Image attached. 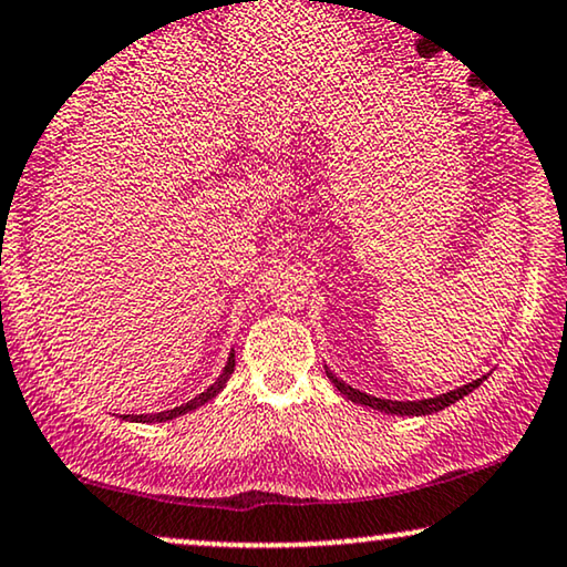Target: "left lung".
Returning a JSON list of instances; mask_svg holds the SVG:
<instances>
[{
	"label": "left lung",
	"mask_w": 567,
	"mask_h": 567,
	"mask_svg": "<svg viewBox=\"0 0 567 567\" xmlns=\"http://www.w3.org/2000/svg\"><path fill=\"white\" fill-rule=\"evenodd\" d=\"M326 374L330 378V382L347 395L349 401L354 403H362V406H370L374 411H382V414H395V416H427V414H435V411H443L451 406V403L461 401L463 395H468L476 388L482 385L484 380H487V374H482V378H476L472 382H466V385L455 388V391H447V393H440L435 399H422V401H391V399H378V395H370V393H362L357 391V388H351L349 382H343L341 378H336L333 372L326 367Z\"/></svg>",
	"instance_id": "8db88e82"
}]
</instances>
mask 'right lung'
I'll return each instance as SVG.
<instances>
[{
    "label": "right lung",
    "mask_w": 567,
    "mask_h": 567,
    "mask_svg": "<svg viewBox=\"0 0 567 567\" xmlns=\"http://www.w3.org/2000/svg\"><path fill=\"white\" fill-rule=\"evenodd\" d=\"M234 364H237V359H234V349H231L229 362H226L224 372L218 374V380L213 382L210 388H205V391H203L200 395H195L193 401L182 403V406H174V409H168V411H158V414H124V419H130V422H143V424H145V422H168V419H176V416L187 414V411H195L197 406H203V403L213 401L220 391H224L226 380H229L231 372H234Z\"/></svg>",
    "instance_id": "1"
}]
</instances>
